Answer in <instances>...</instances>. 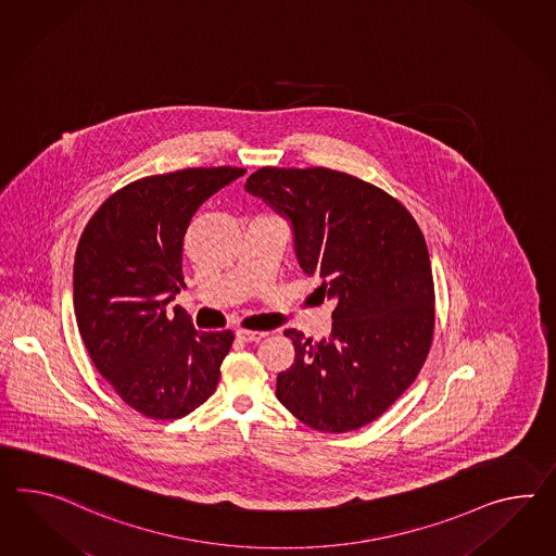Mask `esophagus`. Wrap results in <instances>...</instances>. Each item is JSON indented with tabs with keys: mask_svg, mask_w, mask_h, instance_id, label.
I'll use <instances>...</instances> for the list:
<instances>
[{
	"mask_svg": "<svg viewBox=\"0 0 556 556\" xmlns=\"http://www.w3.org/2000/svg\"><path fill=\"white\" fill-rule=\"evenodd\" d=\"M268 332H260V330H245V328H238L236 337L243 342H257L262 341Z\"/></svg>",
	"mask_w": 556,
	"mask_h": 556,
	"instance_id": "34e87169",
	"label": "esophagus"
}]
</instances>
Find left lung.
<instances>
[{
    "mask_svg": "<svg viewBox=\"0 0 556 556\" xmlns=\"http://www.w3.org/2000/svg\"><path fill=\"white\" fill-rule=\"evenodd\" d=\"M245 189L294 229L300 268L337 300L327 341L285 330L294 363L276 397L302 424L344 433L381 417L424 367L435 328L428 243L381 187L327 167H262Z\"/></svg>",
    "mask_w": 556,
    "mask_h": 556,
    "instance_id": "obj_1",
    "label": "left lung"
}]
</instances>
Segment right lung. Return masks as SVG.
<instances>
[{"label": "right lung", "instance_id": "obj_1", "mask_svg": "<svg viewBox=\"0 0 556 556\" xmlns=\"http://www.w3.org/2000/svg\"><path fill=\"white\" fill-rule=\"evenodd\" d=\"M240 167L151 175L114 191L74 257V313L86 351L116 395L151 419H179L214 393L233 332H200L179 306L184 238L203 201Z\"/></svg>", "mask_w": 556, "mask_h": 556}]
</instances>
